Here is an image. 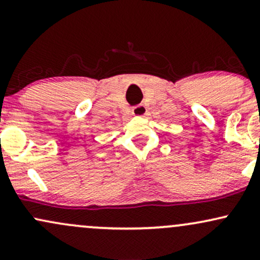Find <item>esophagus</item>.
<instances>
[{
    "label": "esophagus",
    "instance_id": "esophagus-1",
    "mask_svg": "<svg viewBox=\"0 0 260 260\" xmlns=\"http://www.w3.org/2000/svg\"><path fill=\"white\" fill-rule=\"evenodd\" d=\"M132 112L134 116H137V117H147L148 109H147V106H144V105H138V106L133 107Z\"/></svg>",
    "mask_w": 260,
    "mask_h": 260
}]
</instances>
